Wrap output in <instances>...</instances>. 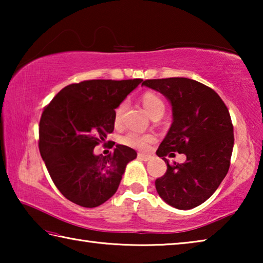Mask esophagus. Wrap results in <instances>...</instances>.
I'll return each instance as SVG.
<instances>
[{
	"label": "esophagus",
	"mask_w": 263,
	"mask_h": 263,
	"mask_svg": "<svg viewBox=\"0 0 263 263\" xmlns=\"http://www.w3.org/2000/svg\"><path fill=\"white\" fill-rule=\"evenodd\" d=\"M138 159L142 160V161H148V160L152 159V155L144 154V153H138Z\"/></svg>",
	"instance_id": "1"
}]
</instances>
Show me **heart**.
Segmentation results:
<instances>
[{"label":"heart","instance_id":"obj_1","mask_svg":"<svg viewBox=\"0 0 263 263\" xmlns=\"http://www.w3.org/2000/svg\"><path fill=\"white\" fill-rule=\"evenodd\" d=\"M141 101H142V104L145 106V109L147 110V112L151 115V117L152 118L158 117V116L161 117V116L164 114L166 104H164L163 100L159 95L154 94V92L147 91L142 95ZM124 110H125V103H124V102H122L121 104H118L117 108L115 109L114 119L116 124L121 122ZM119 141H121L123 145L128 146V147L142 151V149L148 148V146L151 144H153L155 141V137L153 135H149V133H139V132L130 131V132H126L124 136H122Z\"/></svg>","mask_w":263,"mask_h":263}]
</instances>
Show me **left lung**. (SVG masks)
Masks as SVG:
<instances>
[{
    "label": "left lung",
    "instance_id": "1",
    "mask_svg": "<svg viewBox=\"0 0 263 263\" xmlns=\"http://www.w3.org/2000/svg\"><path fill=\"white\" fill-rule=\"evenodd\" d=\"M142 84L171 101L173 124L157 151L167 163L155 180L160 197L169 205L189 210L215 193L229 172L234 145L233 124L220 96L195 80L168 78L145 80ZM186 154L183 164H169L167 155Z\"/></svg>",
    "mask_w": 263,
    "mask_h": 263
}]
</instances>
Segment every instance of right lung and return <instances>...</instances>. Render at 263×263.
Segmentation results:
<instances>
[{
    "label": "right lung",
    "mask_w": 263,
    "mask_h": 263,
    "mask_svg": "<svg viewBox=\"0 0 263 263\" xmlns=\"http://www.w3.org/2000/svg\"><path fill=\"white\" fill-rule=\"evenodd\" d=\"M142 81L87 80L58 92L39 122V152L53 183L68 201L96 208L114 196L126 164L137 158L131 147L95 155L94 148L114 132V112Z\"/></svg>",
    "instance_id": "obj_1"
}]
</instances>
